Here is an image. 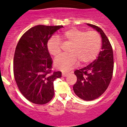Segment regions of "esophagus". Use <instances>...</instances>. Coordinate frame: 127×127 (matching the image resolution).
I'll use <instances>...</instances> for the list:
<instances>
[{
    "label": "esophagus",
    "instance_id": "1",
    "mask_svg": "<svg viewBox=\"0 0 127 127\" xmlns=\"http://www.w3.org/2000/svg\"><path fill=\"white\" fill-rule=\"evenodd\" d=\"M69 74V72H62V76L63 77H66Z\"/></svg>",
    "mask_w": 127,
    "mask_h": 127
}]
</instances>
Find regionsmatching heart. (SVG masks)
<instances>
[{
	"instance_id": "obj_1",
	"label": "heart",
	"mask_w": 127,
	"mask_h": 127,
	"mask_svg": "<svg viewBox=\"0 0 127 127\" xmlns=\"http://www.w3.org/2000/svg\"><path fill=\"white\" fill-rule=\"evenodd\" d=\"M60 38L64 42L71 44L67 55L59 56L55 60L54 65L59 69L68 70L79 64L90 63L96 58L100 50L101 39L95 31H85L72 28L63 32ZM50 54L56 57L61 53V43L58 39L52 37L47 42Z\"/></svg>"
}]
</instances>
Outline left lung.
Segmentation results:
<instances>
[{
  "label": "left lung",
  "mask_w": 127,
  "mask_h": 127,
  "mask_svg": "<svg viewBox=\"0 0 127 127\" xmlns=\"http://www.w3.org/2000/svg\"><path fill=\"white\" fill-rule=\"evenodd\" d=\"M87 25L100 34L101 51L93 62L74 71L77 82L74 85L73 90L82 99L92 101L103 95L111 82L114 70V56L112 46L103 31L93 24L87 23Z\"/></svg>",
  "instance_id": "1"
}]
</instances>
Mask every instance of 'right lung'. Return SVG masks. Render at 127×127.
I'll return each mask as SVG.
<instances>
[{
    "mask_svg": "<svg viewBox=\"0 0 127 127\" xmlns=\"http://www.w3.org/2000/svg\"><path fill=\"white\" fill-rule=\"evenodd\" d=\"M63 26L37 25L21 36L13 59V74L19 90L31 103L44 104L54 96L53 82L61 72H52L47 42Z\"/></svg>",
    "mask_w": 127,
    "mask_h": 127,
    "instance_id": "add662e5",
    "label": "right lung"
}]
</instances>
